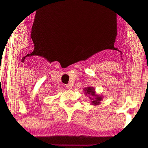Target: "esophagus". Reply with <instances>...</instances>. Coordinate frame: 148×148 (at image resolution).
Here are the masks:
<instances>
[{
	"instance_id": "1",
	"label": "esophagus",
	"mask_w": 148,
	"mask_h": 148,
	"mask_svg": "<svg viewBox=\"0 0 148 148\" xmlns=\"http://www.w3.org/2000/svg\"><path fill=\"white\" fill-rule=\"evenodd\" d=\"M66 89H68V90H71V88H72V85H71V84H68V85H66Z\"/></svg>"
}]
</instances>
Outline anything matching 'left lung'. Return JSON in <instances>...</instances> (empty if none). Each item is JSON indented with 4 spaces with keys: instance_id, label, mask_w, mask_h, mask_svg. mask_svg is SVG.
Returning a JSON list of instances; mask_svg holds the SVG:
<instances>
[{
    "instance_id": "left-lung-1",
    "label": "left lung",
    "mask_w": 148,
    "mask_h": 148,
    "mask_svg": "<svg viewBox=\"0 0 148 148\" xmlns=\"http://www.w3.org/2000/svg\"><path fill=\"white\" fill-rule=\"evenodd\" d=\"M84 93L89 96V99L91 101V104L97 106L101 103V101L103 100V97L101 95L97 94L96 93V89L93 87H87L84 88Z\"/></svg>"
}]
</instances>
